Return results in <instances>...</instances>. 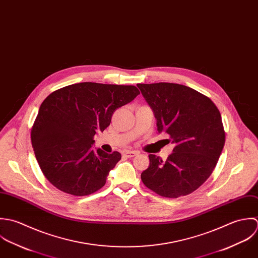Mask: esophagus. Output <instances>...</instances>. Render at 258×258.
<instances>
[{
    "instance_id": "34e87169",
    "label": "esophagus",
    "mask_w": 258,
    "mask_h": 258,
    "mask_svg": "<svg viewBox=\"0 0 258 258\" xmlns=\"http://www.w3.org/2000/svg\"><path fill=\"white\" fill-rule=\"evenodd\" d=\"M123 155H125L126 157H134V156L139 155V152H136V151H125L123 153Z\"/></svg>"
}]
</instances>
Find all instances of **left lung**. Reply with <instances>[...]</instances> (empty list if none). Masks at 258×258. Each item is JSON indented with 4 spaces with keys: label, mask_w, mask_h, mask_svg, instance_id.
Wrapping results in <instances>:
<instances>
[{
    "label": "left lung",
    "mask_w": 258,
    "mask_h": 258,
    "mask_svg": "<svg viewBox=\"0 0 258 258\" xmlns=\"http://www.w3.org/2000/svg\"><path fill=\"white\" fill-rule=\"evenodd\" d=\"M138 87L155 113L158 134H167L175 146L165 161L149 155L150 166L142 172V180L160 197L187 196L210 176L224 147L220 112L209 98L186 86Z\"/></svg>",
    "instance_id": "8db88e82"
}]
</instances>
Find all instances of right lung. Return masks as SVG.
<instances>
[{"label":"right lung","mask_w":258,"mask_h":258,"mask_svg":"<svg viewBox=\"0 0 258 258\" xmlns=\"http://www.w3.org/2000/svg\"><path fill=\"white\" fill-rule=\"evenodd\" d=\"M138 95L135 86L80 83L56 90L45 99L31 140L39 165L54 187L76 197L103 187L121 155L94 151V137L109 125L116 108Z\"/></svg>","instance_id":"right-lung-1"}]
</instances>
